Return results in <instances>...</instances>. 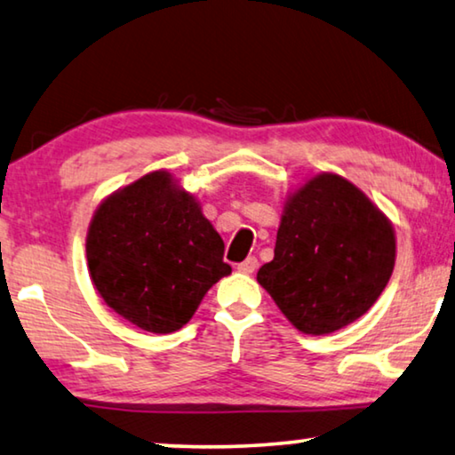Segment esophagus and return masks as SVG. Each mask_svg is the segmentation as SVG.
Wrapping results in <instances>:
<instances>
[{
    "label": "esophagus",
    "instance_id": "obj_1",
    "mask_svg": "<svg viewBox=\"0 0 455 455\" xmlns=\"http://www.w3.org/2000/svg\"><path fill=\"white\" fill-rule=\"evenodd\" d=\"M236 269H239L241 274H253L257 269V257H247L245 261H241L239 266H236Z\"/></svg>",
    "mask_w": 455,
    "mask_h": 455
}]
</instances>
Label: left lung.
I'll return each instance as SVG.
<instances>
[{
	"label": "left lung",
	"mask_w": 455,
	"mask_h": 455,
	"mask_svg": "<svg viewBox=\"0 0 455 455\" xmlns=\"http://www.w3.org/2000/svg\"><path fill=\"white\" fill-rule=\"evenodd\" d=\"M396 259L392 222L362 189L318 173L286 198L274 259L257 282L307 335H329L368 313Z\"/></svg>",
	"instance_id": "left-lung-1"
}]
</instances>
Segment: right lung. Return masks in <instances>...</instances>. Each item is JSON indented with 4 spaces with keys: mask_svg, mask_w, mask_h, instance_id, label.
<instances>
[{
    "mask_svg": "<svg viewBox=\"0 0 455 455\" xmlns=\"http://www.w3.org/2000/svg\"><path fill=\"white\" fill-rule=\"evenodd\" d=\"M87 267L104 302L148 333H173L230 274L198 200L161 169L116 189L87 228Z\"/></svg>",
    "mask_w": 455,
    "mask_h": 455,
    "instance_id": "1",
    "label": "right lung"
}]
</instances>
